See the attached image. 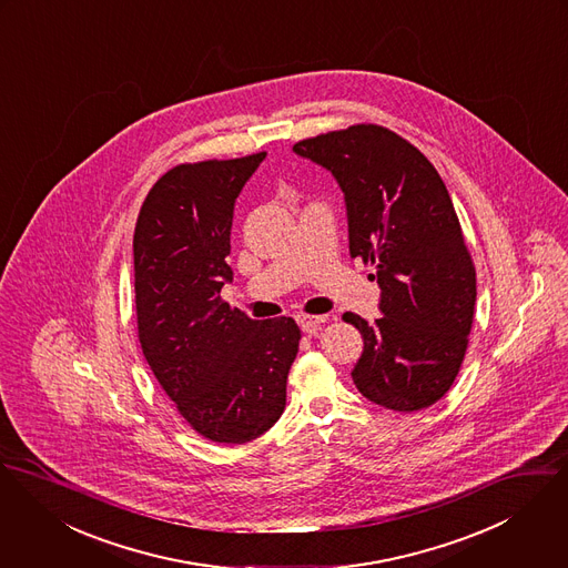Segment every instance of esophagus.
Masks as SVG:
<instances>
[{"label": "esophagus", "instance_id": "1", "mask_svg": "<svg viewBox=\"0 0 568 568\" xmlns=\"http://www.w3.org/2000/svg\"><path fill=\"white\" fill-rule=\"evenodd\" d=\"M322 322H324L322 315H298L301 328H303L305 333H310V335H315V333L322 328Z\"/></svg>", "mask_w": 568, "mask_h": 568}]
</instances>
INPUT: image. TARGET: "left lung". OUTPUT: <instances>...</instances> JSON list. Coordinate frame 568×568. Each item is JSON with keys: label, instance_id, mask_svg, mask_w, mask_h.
Here are the masks:
<instances>
[{"label": "left lung", "instance_id": "1", "mask_svg": "<svg viewBox=\"0 0 568 568\" xmlns=\"http://www.w3.org/2000/svg\"><path fill=\"white\" fill-rule=\"evenodd\" d=\"M294 152L333 174L351 256L377 265L381 317L342 315L364 337L351 373L357 389L394 412L434 405L459 373L477 301L475 265L440 174L375 124L317 134Z\"/></svg>", "mask_w": 568, "mask_h": 568}]
</instances>
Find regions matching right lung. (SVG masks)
<instances>
[{
    "label": "right lung",
    "instance_id": "1",
    "mask_svg": "<svg viewBox=\"0 0 568 568\" xmlns=\"http://www.w3.org/2000/svg\"><path fill=\"white\" fill-rule=\"evenodd\" d=\"M265 152L176 165L150 190L134 226V303L148 366L206 440L244 444L285 409L301 328L251 320L220 298L233 270L235 202Z\"/></svg>",
    "mask_w": 568,
    "mask_h": 568
}]
</instances>
